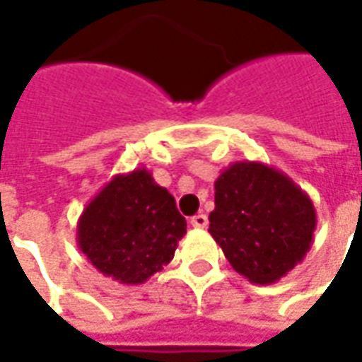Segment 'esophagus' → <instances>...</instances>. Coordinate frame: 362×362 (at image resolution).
<instances>
[{
    "instance_id": "1",
    "label": "esophagus",
    "mask_w": 362,
    "mask_h": 362,
    "mask_svg": "<svg viewBox=\"0 0 362 362\" xmlns=\"http://www.w3.org/2000/svg\"><path fill=\"white\" fill-rule=\"evenodd\" d=\"M207 223H209V221H207V215H204V213H197L196 217L189 219V225L194 228H205L207 227Z\"/></svg>"
}]
</instances>
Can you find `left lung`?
<instances>
[{
  "instance_id": "obj_1",
  "label": "left lung",
  "mask_w": 362,
  "mask_h": 362,
  "mask_svg": "<svg viewBox=\"0 0 362 362\" xmlns=\"http://www.w3.org/2000/svg\"><path fill=\"white\" fill-rule=\"evenodd\" d=\"M316 209L287 174L256 160H236L215 180L209 233L236 273L272 285L310 250Z\"/></svg>"
}]
</instances>
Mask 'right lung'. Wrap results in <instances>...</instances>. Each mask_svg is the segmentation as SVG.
Segmentation results:
<instances>
[{
	"label": "right lung",
	"instance_id": "add662e5",
	"mask_svg": "<svg viewBox=\"0 0 362 362\" xmlns=\"http://www.w3.org/2000/svg\"><path fill=\"white\" fill-rule=\"evenodd\" d=\"M186 219L147 168L116 174L77 221V244L98 272L139 285L174 258Z\"/></svg>",
	"mask_w": 362,
	"mask_h": 362
}]
</instances>
